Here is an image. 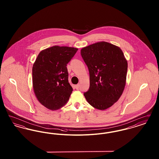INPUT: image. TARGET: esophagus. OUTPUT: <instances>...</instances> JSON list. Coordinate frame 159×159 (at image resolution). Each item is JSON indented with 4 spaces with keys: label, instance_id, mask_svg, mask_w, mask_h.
<instances>
[{
    "label": "esophagus",
    "instance_id": "34e87169",
    "mask_svg": "<svg viewBox=\"0 0 159 159\" xmlns=\"http://www.w3.org/2000/svg\"><path fill=\"white\" fill-rule=\"evenodd\" d=\"M75 88H76V89H78L79 88V84H76V86H75Z\"/></svg>",
    "mask_w": 159,
    "mask_h": 159
}]
</instances>
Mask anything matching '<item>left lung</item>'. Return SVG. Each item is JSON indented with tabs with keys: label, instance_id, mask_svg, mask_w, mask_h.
<instances>
[{
	"label": "left lung",
	"instance_id": "8db88e82",
	"mask_svg": "<svg viewBox=\"0 0 159 159\" xmlns=\"http://www.w3.org/2000/svg\"><path fill=\"white\" fill-rule=\"evenodd\" d=\"M90 77L89 90L84 93L93 107L104 110L113 105L124 91L128 61L121 49L106 42H99L81 49Z\"/></svg>",
	"mask_w": 159,
	"mask_h": 159
}]
</instances>
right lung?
Segmentation results:
<instances>
[{
  "label": "right lung",
  "instance_id": "1",
  "mask_svg": "<svg viewBox=\"0 0 159 159\" xmlns=\"http://www.w3.org/2000/svg\"><path fill=\"white\" fill-rule=\"evenodd\" d=\"M78 49L53 46L39 53L32 68L33 88L39 102L57 110L67 102L73 91L67 64Z\"/></svg>",
  "mask_w": 159,
  "mask_h": 159
}]
</instances>
